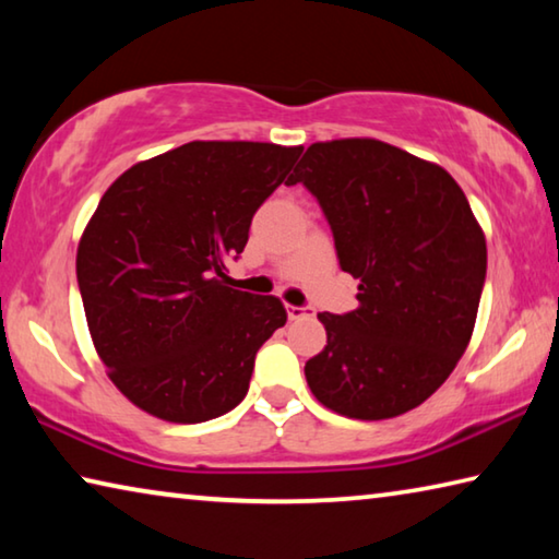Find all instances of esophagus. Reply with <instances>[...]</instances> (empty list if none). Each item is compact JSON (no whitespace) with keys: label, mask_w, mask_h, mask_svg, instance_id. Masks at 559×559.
Returning <instances> with one entry per match:
<instances>
[{"label":"esophagus","mask_w":559,"mask_h":559,"mask_svg":"<svg viewBox=\"0 0 559 559\" xmlns=\"http://www.w3.org/2000/svg\"><path fill=\"white\" fill-rule=\"evenodd\" d=\"M286 310H288V318H290V320H300V318L316 316L313 308H302V306H288Z\"/></svg>","instance_id":"34e87169"}]
</instances>
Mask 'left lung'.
<instances>
[{"instance_id": "1", "label": "left lung", "mask_w": 559, "mask_h": 559, "mask_svg": "<svg viewBox=\"0 0 559 559\" xmlns=\"http://www.w3.org/2000/svg\"><path fill=\"white\" fill-rule=\"evenodd\" d=\"M302 182L333 229L355 310L318 313L328 345L306 362L320 404L380 421L414 409L466 353L486 281V236L447 169L372 138L313 143Z\"/></svg>"}]
</instances>
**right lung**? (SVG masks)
I'll list each match as a JSON object with an SVG mask.
<instances>
[{
  "label": "right lung",
  "mask_w": 559,
  "mask_h": 559,
  "mask_svg": "<svg viewBox=\"0 0 559 559\" xmlns=\"http://www.w3.org/2000/svg\"><path fill=\"white\" fill-rule=\"evenodd\" d=\"M302 147L194 140L126 169L75 253L96 353L157 419L200 424L249 392L259 347L286 325L276 296L226 286V261Z\"/></svg>",
  "instance_id": "right-lung-1"
}]
</instances>
